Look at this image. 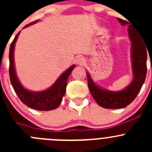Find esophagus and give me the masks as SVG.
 <instances>
[{
    "instance_id": "1",
    "label": "esophagus",
    "mask_w": 152,
    "mask_h": 152,
    "mask_svg": "<svg viewBox=\"0 0 152 152\" xmlns=\"http://www.w3.org/2000/svg\"><path fill=\"white\" fill-rule=\"evenodd\" d=\"M85 59L83 56H78L75 59V62L79 65H84L85 64Z\"/></svg>"
}]
</instances>
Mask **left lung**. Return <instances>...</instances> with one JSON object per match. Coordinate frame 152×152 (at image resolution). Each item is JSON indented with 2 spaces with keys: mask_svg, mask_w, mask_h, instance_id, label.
Returning a JSON list of instances; mask_svg holds the SVG:
<instances>
[{
  "mask_svg": "<svg viewBox=\"0 0 152 152\" xmlns=\"http://www.w3.org/2000/svg\"><path fill=\"white\" fill-rule=\"evenodd\" d=\"M122 26L127 21L118 18ZM129 38L131 41V60L133 79L128 86L119 91H110L96 85L87 72L88 88L96 103L107 109L124 108L132 103L140 92L146 76L147 53L143 39H140L134 29L129 26ZM146 46V45H145Z\"/></svg>",
  "mask_w": 152,
  "mask_h": 152,
  "instance_id": "obj_1",
  "label": "left lung"
}]
</instances>
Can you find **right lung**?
<instances>
[{
	"instance_id": "1",
	"label": "right lung",
	"mask_w": 152,
	"mask_h": 152,
	"mask_svg": "<svg viewBox=\"0 0 152 152\" xmlns=\"http://www.w3.org/2000/svg\"><path fill=\"white\" fill-rule=\"evenodd\" d=\"M37 22L38 20L28 25L25 26L23 28ZM20 33V31L18 32V34L16 35L11 44L10 48L9 57H10V77L11 84L21 102L27 107L39 111H49V110H55L62 102L66 91L67 79L76 65H73L67 69L63 73L60 75V76H59V78L53 85L43 91H31L25 88L17 76L15 66V59H14L15 43Z\"/></svg>"
}]
</instances>
